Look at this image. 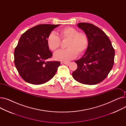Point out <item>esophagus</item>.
<instances>
[{
    "instance_id": "esophagus-1",
    "label": "esophagus",
    "mask_w": 126,
    "mask_h": 126,
    "mask_svg": "<svg viewBox=\"0 0 126 126\" xmlns=\"http://www.w3.org/2000/svg\"><path fill=\"white\" fill-rule=\"evenodd\" d=\"M70 62H64L63 63L65 65H68Z\"/></svg>"
}]
</instances>
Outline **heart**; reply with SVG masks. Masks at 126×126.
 Returning a JSON list of instances; mask_svg holds the SVG:
<instances>
[{"instance_id":"obj_1","label":"heart","mask_w":126,"mask_h":126,"mask_svg":"<svg viewBox=\"0 0 126 126\" xmlns=\"http://www.w3.org/2000/svg\"><path fill=\"white\" fill-rule=\"evenodd\" d=\"M58 34L62 40L68 39L66 47L67 48L57 52L54 57L56 60L67 62L76 58L78 54L82 55L87 50L89 40L87 35L83 32H79L75 28L66 27L60 30ZM46 42L49 49L57 51L60 46L61 40L54 32L48 35Z\"/></svg>"}]
</instances>
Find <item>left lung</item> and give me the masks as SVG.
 I'll list each match as a JSON object with an SVG mask.
<instances>
[{
    "instance_id": "obj_1",
    "label": "left lung",
    "mask_w": 126,
    "mask_h": 126,
    "mask_svg": "<svg viewBox=\"0 0 126 126\" xmlns=\"http://www.w3.org/2000/svg\"><path fill=\"white\" fill-rule=\"evenodd\" d=\"M78 26L87 35L89 44L84 56L75 61L78 67L72 77L84 84H97L107 77L112 68L114 49L108 37L97 26L88 23H79Z\"/></svg>"
}]
</instances>
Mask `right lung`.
I'll use <instances>...</instances> for the list:
<instances>
[{
  "mask_svg": "<svg viewBox=\"0 0 126 126\" xmlns=\"http://www.w3.org/2000/svg\"><path fill=\"white\" fill-rule=\"evenodd\" d=\"M59 24L36 25L21 35L14 51V63L19 74L29 83L39 85L54 77L60 62L47 61L52 54L48 47V35Z\"/></svg>",
  "mask_w": 126,
  "mask_h": 126,
  "instance_id": "right-lung-1",
  "label": "right lung"
}]
</instances>
